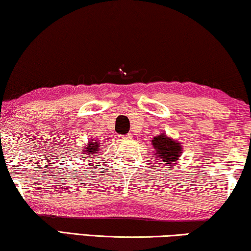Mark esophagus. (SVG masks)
<instances>
[{
    "label": "esophagus",
    "instance_id": "1",
    "mask_svg": "<svg viewBox=\"0 0 251 251\" xmlns=\"http://www.w3.org/2000/svg\"><path fill=\"white\" fill-rule=\"evenodd\" d=\"M122 139H123V140H130V139H132V134H130V133H128V134H123Z\"/></svg>",
    "mask_w": 251,
    "mask_h": 251
}]
</instances>
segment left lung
<instances>
[{"label": "left lung", "instance_id": "left-lung-1", "mask_svg": "<svg viewBox=\"0 0 251 251\" xmlns=\"http://www.w3.org/2000/svg\"><path fill=\"white\" fill-rule=\"evenodd\" d=\"M151 145L155 150L154 155H156V158L164 162L166 166H176L177 158L182 152V146L179 141L168 137L165 133H159V136L152 138Z\"/></svg>", "mask_w": 251, "mask_h": 251}]
</instances>
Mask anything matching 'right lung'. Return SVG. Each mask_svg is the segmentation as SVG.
Masks as SVG:
<instances>
[{"instance_id":"obj_1","label":"right lung","mask_w":251,"mask_h":251,"mask_svg":"<svg viewBox=\"0 0 251 251\" xmlns=\"http://www.w3.org/2000/svg\"><path fill=\"white\" fill-rule=\"evenodd\" d=\"M99 150H100V143H97L96 140L89 141V144L87 145V146L85 147V150H83V154L87 155V156H86V157H82V158H87L86 161H88V158L92 159V155L97 156L95 154L97 151H99ZM90 162H92V161H90Z\"/></svg>"}]
</instances>
